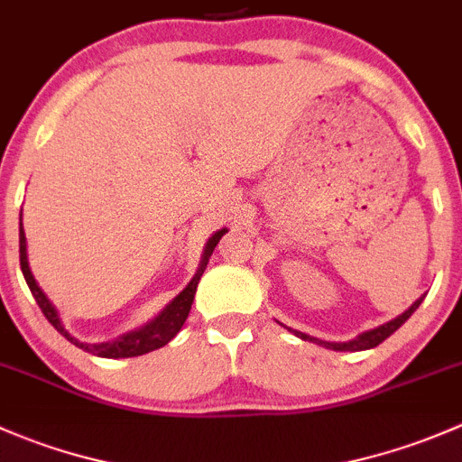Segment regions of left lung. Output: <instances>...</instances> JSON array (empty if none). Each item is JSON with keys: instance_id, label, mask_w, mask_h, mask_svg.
<instances>
[{"instance_id": "1", "label": "left lung", "mask_w": 462, "mask_h": 462, "mask_svg": "<svg viewBox=\"0 0 462 462\" xmlns=\"http://www.w3.org/2000/svg\"><path fill=\"white\" fill-rule=\"evenodd\" d=\"M422 300H425V295H422L420 300L413 301V304L409 306V310H404V313L398 315L395 319L386 321V324L377 326V328H374V330H366V333L357 335L356 339H348V342H324V339L310 337V335L301 333V330H292V328H288V330H291V333H295L297 337L306 339V342H315V344H319V346L330 348V351H366V348H374V346H377V344L384 342L389 335H393L395 330H398L400 326L404 324V321H407L413 313H416V309L422 304Z\"/></svg>"}]
</instances>
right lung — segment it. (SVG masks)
Here are the masks:
<instances>
[{
	"label": "right lung",
	"instance_id": "obj_1",
	"mask_svg": "<svg viewBox=\"0 0 462 462\" xmlns=\"http://www.w3.org/2000/svg\"><path fill=\"white\" fill-rule=\"evenodd\" d=\"M226 232L227 230L223 227V230L214 232V235L209 236L208 244H205V250H203L201 265H199V270H197V274L192 277V282H189L188 286L183 288V292H179V295H176L174 300H171L170 304H167L165 309L156 315V318L149 321V324L141 326V328L129 330V333H125L123 337H116V339H111V342H100V344L80 342V339H76L67 328H64L62 319H60V315H58V309L51 304L49 297L44 295V291L37 286L35 277H32V273L29 268V257H26V236H24V227H22V223H20V265H22V273H24V279H26V283H29L32 297H35L37 306H40L42 313H44V318L49 319L51 324H53V328L58 330L60 335H64L69 342L76 344V346L82 348V351L93 353V356H97V357H111V360H118V357H136V356H144V353H149V351H156V348L165 346L167 342H171V339L176 337V333L180 330V326H183L185 319H188L189 309H192L194 292H197L199 279H201L205 265H208L209 257H212V250L217 248L218 239H221Z\"/></svg>",
	"mask_w": 462,
	"mask_h": 462
}]
</instances>
